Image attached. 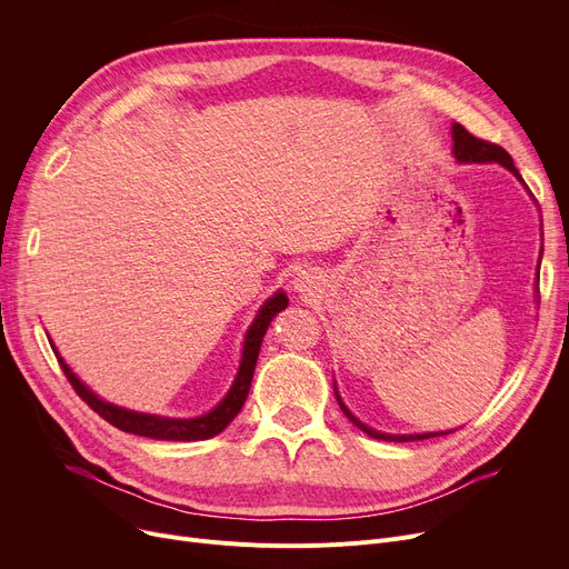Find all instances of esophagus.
<instances>
[{"mask_svg":"<svg viewBox=\"0 0 569 569\" xmlns=\"http://www.w3.org/2000/svg\"><path fill=\"white\" fill-rule=\"evenodd\" d=\"M297 290H300V292H311V281H309V277H302L300 281H297Z\"/></svg>","mask_w":569,"mask_h":569,"instance_id":"34e87169","label":"esophagus"}]
</instances>
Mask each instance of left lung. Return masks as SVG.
<instances>
[{
  "mask_svg": "<svg viewBox=\"0 0 569 569\" xmlns=\"http://www.w3.org/2000/svg\"><path fill=\"white\" fill-rule=\"evenodd\" d=\"M452 140H455V149H452V152H455L457 161H461V163H500V166H505L510 172H515V177L519 179V182H523L519 170L515 168L512 157L507 154L500 144H493V142H489V140L475 138V136L468 133L461 124H452ZM335 395H337V401H339V406H341V410H343V415L348 417V420H350L357 429H362L367 436H371V438H376V440L408 442V440H425V438H433V436L452 433V431H440V433H412V436L380 433V431H376V429H371V427H367V425H362L360 420H357V417H355V415L346 408V403L341 401V397H339V392H337V387H335Z\"/></svg>",
  "mask_w": 569,
  "mask_h": 569,
  "instance_id": "1",
  "label": "left lung"
}]
</instances>
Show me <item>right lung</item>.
Listing matches in <instances>:
<instances>
[{"instance_id":"obj_1","label":"right lung","mask_w":569,"mask_h":569,"mask_svg":"<svg viewBox=\"0 0 569 569\" xmlns=\"http://www.w3.org/2000/svg\"><path fill=\"white\" fill-rule=\"evenodd\" d=\"M288 307V297L286 292H277L269 297V300L260 307L256 320L251 322L247 339H244V350H242V362H239V371L234 376V382L228 390V395L223 397V401L200 417H191V420H172V417H159V415H147V412H136V410H127L119 408L114 403H108L103 399H99L89 387H84L76 373L69 369V365L59 357L57 348V362L62 367L64 376L69 378V382L73 385V390L78 392V397L92 408L94 412H99L106 422H110L112 427L122 429L127 433H136V436H144V438H154V440H207L217 433H221L232 420L234 415L242 410L249 390H251V380H253V371H256V362H258V352H260V343L262 337L267 332L269 322L272 318L283 311Z\"/></svg>"}]
</instances>
